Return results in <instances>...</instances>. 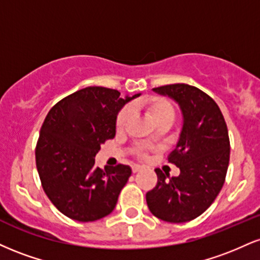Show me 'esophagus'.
<instances>
[{"label": "esophagus", "mask_w": 260, "mask_h": 260, "mask_svg": "<svg viewBox=\"0 0 260 260\" xmlns=\"http://www.w3.org/2000/svg\"><path fill=\"white\" fill-rule=\"evenodd\" d=\"M142 166H139V165H133L132 166V172L133 173H137V172H139L140 170H142Z\"/></svg>", "instance_id": "esophagus-1"}]
</instances>
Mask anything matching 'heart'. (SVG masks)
I'll return each instance as SVG.
<instances>
[{
  "instance_id": "1",
  "label": "heart",
  "mask_w": 260,
  "mask_h": 260,
  "mask_svg": "<svg viewBox=\"0 0 260 260\" xmlns=\"http://www.w3.org/2000/svg\"><path fill=\"white\" fill-rule=\"evenodd\" d=\"M140 108L158 127H168L176 118L174 106L167 99L161 98V96H149V98L143 99L140 102ZM131 114H132V111H131L129 106H124L123 109H121L116 116V122H115L117 132H122L126 128L131 118ZM146 150L148 148H145V146L138 145L134 148V152L139 157H145Z\"/></svg>"
}]
</instances>
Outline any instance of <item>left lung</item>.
<instances>
[{
    "mask_svg": "<svg viewBox=\"0 0 260 260\" xmlns=\"http://www.w3.org/2000/svg\"><path fill=\"white\" fill-rule=\"evenodd\" d=\"M179 104L183 129L168 162L180 174L170 178L156 168L157 184L146 192V203L155 217L168 223L190 221L207 209L220 192L230 158V140L217 103L201 89L185 83L154 88Z\"/></svg>",
    "mask_w": 260,
    "mask_h": 260,
    "instance_id": "obj_1",
    "label": "left lung"
}]
</instances>
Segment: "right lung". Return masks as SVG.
Wrapping results in <instances>:
<instances>
[{
  "label": "right lung",
  "mask_w": 260,
  "mask_h": 260,
  "mask_svg": "<svg viewBox=\"0 0 260 260\" xmlns=\"http://www.w3.org/2000/svg\"><path fill=\"white\" fill-rule=\"evenodd\" d=\"M116 89L86 87L49 110L36 144V167L46 195L62 214L94 221L114 211L129 166L95 167L100 145L116 134L117 112L140 94L120 98Z\"/></svg>",
  "instance_id": "add662e5"
}]
</instances>
